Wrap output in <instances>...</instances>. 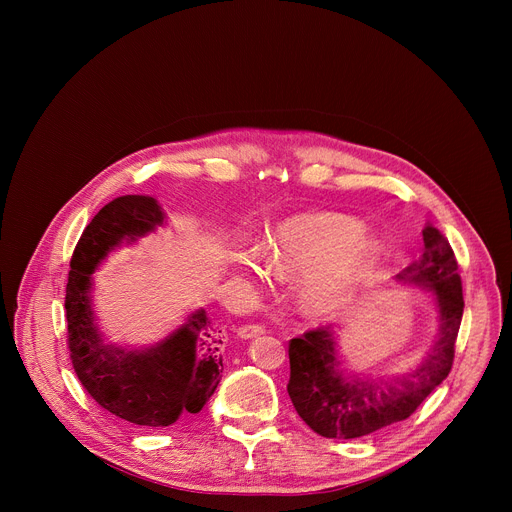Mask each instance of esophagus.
I'll list each match as a JSON object with an SVG mask.
<instances>
[{
  "mask_svg": "<svg viewBox=\"0 0 512 512\" xmlns=\"http://www.w3.org/2000/svg\"><path fill=\"white\" fill-rule=\"evenodd\" d=\"M265 332L263 326L259 324H243L237 328V336L243 338V340H249V338H255V336H261Z\"/></svg>",
  "mask_w": 512,
  "mask_h": 512,
  "instance_id": "obj_1",
  "label": "esophagus"
}]
</instances>
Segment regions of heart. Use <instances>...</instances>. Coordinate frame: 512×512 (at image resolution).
I'll return each mask as SVG.
<instances>
[{"instance_id":"b5f03b06","label":"heart","mask_w":512,"mask_h":512,"mask_svg":"<svg viewBox=\"0 0 512 512\" xmlns=\"http://www.w3.org/2000/svg\"><path fill=\"white\" fill-rule=\"evenodd\" d=\"M381 243L342 212H306L279 221L265 241L267 263L285 273H304L300 296L318 316L340 312L377 263ZM249 271L263 277L255 263Z\"/></svg>"}]
</instances>
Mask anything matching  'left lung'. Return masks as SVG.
Wrapping results in <instances>:
<instances>
[{
    "mask_svg": "<svg viewBox=\"0 0 512 512\" xmlns=\"http://www.w3.org/2000/svg\"><path fill=\"white\" fill-rule=\"evenodd\" d=\"M421 233V257L395 277L403 285L429 291L437 314L435 338L415 369L397 375L346 371L338 346L340 328L334 326L289 342V399L322 437L354 440L407 419L452 371L464 314L458 261L446 237L431 223Z\"/></svg>",
    "mask_w": 512,
    "mask_h": 512,
    "instance_id": "8db88e82",
    "label": "left lung"
}]
</instances>
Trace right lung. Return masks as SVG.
<instances>
[{
	"instance_id": "add662e5",
	"label": "right lung",
	"mask_w": 512,
	"mask_h": 512,
	"mask_svg": "<svg viewBox=\"0 0 512 512\" xmlns=\"http://www.w3.org/2000/svg\"><path fill=\"white\" fill-rule=\"evenodd\" d=\"M166 227L154 196L127 194L105 204L85 229L70 261L66 322L72 367L87 393L109 413L145 427H168L198 413L223 373L221 330L202 308L152 346L107 342L93 306V273L121 245Z\"/></svg>"
}]
</instances>
